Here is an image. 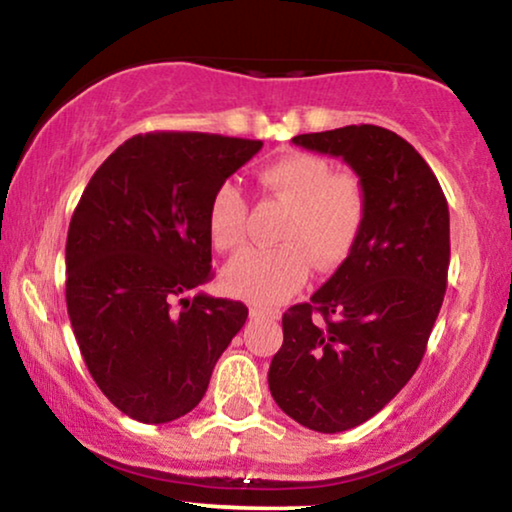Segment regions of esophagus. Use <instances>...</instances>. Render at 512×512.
Returning <instances> with one entry per match:
<instances>
[{"label": "esophagus", "instance_id": "esophagus-1", "mask_svg": "<svg viewBox=\"0 0 512 512\" xmlns=\"http://www.w3.org/2000/svg\"><path fill=\"white\" fill-rule=\"evenodd\" d=\"M250 316L257 318V320H276L278 318V311H271V309H260V306H250Z\"/></svg>", "mask_w": 512, "mask_h": 512}]
</instances>
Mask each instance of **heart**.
Returning <instances> with one entry per match:
<instances>
[{
    "label": "heart",
    "instance_id": "heart-1",
    "mask_svg": "<svg viewBox=\"0 0 512 512\" xmlns=\"http://www.w3.org/2000/svg\"><path fill=\"white\" fill-rule=\"evenodd\" d=\"M260 185L283 206L288 217L278 231L281 248L243 250L222 271L231 295L260 306H276L302 288L309 262L320 271L349 260L365 229L367 189L353 170H335L325 156L290 152L267 163ZM248 203L241 189L224 182L206 210L208 238L217 250H236L245 241Z\"/></svg>",
    "mask_w": 512,
    "mask_h": 512
}]
</instances>
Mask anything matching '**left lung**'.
<instances>
[{
	"label": "left lung",
	"mask_w": 512,
	"mask_h": 512,
	"mask_svg": "<svg viewBox=\"0 0 512 512\" xmlns=\"http://www.w3.org/2000/svg\"><path fill=\"white\" fill-rule=\"evenodd\" d=\"M342 156L367 189L356 248L311 302L283 313L271 360L276 405L311 431L342 433L384 410L417 372L449 269V208L410 142L372 124L295 135Z\"/></svg>",
	"instance_id": "8db88e82"
}]
</instances>
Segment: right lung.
Instances as JSON below:
<instances>
[{
    "label": "right lung",
    "mask_w": 512,
    "mask_h": 512,
    "mask_svg": "<svg viewBox=\"0 0 512 512\" xmlns=\"http://www.w3.org/2000/svg\"><path fill=\"white\" fill-rule=\"evenodd\" d=\"M262 140L133 135L95 170L74 208L65 299L84 363L117 410L142 424L185 417L248 318L199 292L213 278L206 210Z\"/></svg>",
    "instance_id": "right-lung-1"
}]
</instances>
